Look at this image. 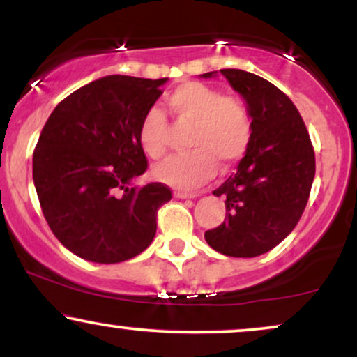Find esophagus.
Listing matches in <instances>:
<instances>
[{
	"label": "esophagus",
	"mask_w": 357,
	"mask_h": 357,
	"mask_svg": "<svg viewBox=\"0 0 357 357\" xmlns=\"http://www.w3.org/2000/svg\"><path fill=\"white\" fill-rule=\"evenodd\" d=\"M174 196L176 198H181V199H186V198H198V192H186V191H174Z\"/></svg>",
	"instance_id": "esophagus-1"
}]
</instances>
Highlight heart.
Returning a JSON list of instances; mask_svg holds the SVG:
<instances>
[{"mask_svg": "<svg viewBox=\"0 0 357 357\" xmlns=\"http://www.w3.org/2000/svg\"><path fill=\"white\" fill-rule=\"evenodd\" d=\"M166 107L176 124H190L186 147L190 153L171 155L154 167L159 181L179 190L202 186L220 169H230L252 142V116L238 97L202 82H186L166 97ZM167 119L161 109L146 110L139 122L137 139L151 159H161L167 149Z\"/></svg>", "mask_w": 357, "mask_h": 357, "instance_id": "1", "label": "heart"}]
</instances>
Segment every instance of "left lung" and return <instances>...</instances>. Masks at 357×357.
Here are the masks:
<instances>
[{"mask_svg":"<svg viewBox=\"0 0 357 357\" xmlns=\"http://www.w3.org/2000/svg\"><path fill=\"white\" fill-rule=\"evenodd\" d=\"M220 73L247 102L253 132L236 173L213 191L225 198L227 216L204 238L223 255L252 258L296 228L309 202L315 154L301 114L280 89L238 68Z\"/></svg>","mask_w":357,"mask_h":357,"instance_id":"left-lung-1","label":"left lung"}]
</instances>
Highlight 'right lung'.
<instances>
[{
	"label": "right lung",
	"mask_w": 357,
	"mask_h": 357,
	"mask_svg": "<svg viewBox=\"0 0 357 357\" xmlns=\"http://www.w3.org/2000/svg\"><path fill=\"white\" fill-rule=\"evenodd\" d=\"M166 80L102 77L65 97L43 126L33 151L40 206L53 235L84 260L119 264L154 238L171 190L130 181L147 169L139 122Z\"/></svg>",
	"instance_id": "obj_1"
}]
</instances>
